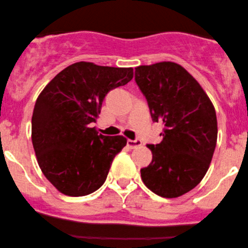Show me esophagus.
Here are the masks:
<instances>
[{"label":"esophagus","instance_id":"34e87169","mask_svg":"<svg viewBox=\"0 0 248 248\" xmlns=\"http://www.w3.org/2000/svg\"><path fill=\"white\" fill-rule=\"evenodd\" d=\"M142 142H141V140H127V147L131 148V149H134V148L137 147H140Z\"/></svg>","mask_w":248,"mask_h":248}]
</instances>
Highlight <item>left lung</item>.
Listing matches in <instances>:
<instances>
[{
    "mask_svg": "<svg viewBox=\"0 0 248 248\" xmlns=\"http://www.w3.org/2000/svg\"><path fill=\"white\" fill-rule=\"evenodd\" d=\"M136 82L153 121L164 125L160 143L147 144L153 160L141 169V179L160 197H180L210 167L217 139L214 106L194 77L172 61L137 67Z\"/></svg>",
    "mask_w": 248,
    "mask_h": 248,
    "instance_id": "left-lung-1",
    "label": "left lung"
}]
</instances>
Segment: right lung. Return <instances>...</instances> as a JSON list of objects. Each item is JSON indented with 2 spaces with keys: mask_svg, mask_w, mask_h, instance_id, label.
Listing matches in <instances>:
<instances>
[{
  "mask_svg": "<svg viewBox=\"0 0 248 248\" xmlns=\"http://www.w3.org/2000/svg\"><path fill=\"white\" fill-rule=\"evenodd\" d=\"M133 68L79 61L57 74L40 93L31 117L38 166L58 191L79 197L104 185L123 136L98 134L95 123L110 90L127 84Z\"/></svg>",
  "mask_w": 248,
  "mask_h": 248,
  "instance_id": "right-lung-1",
  "label": "right lung"
}]
</instances>
